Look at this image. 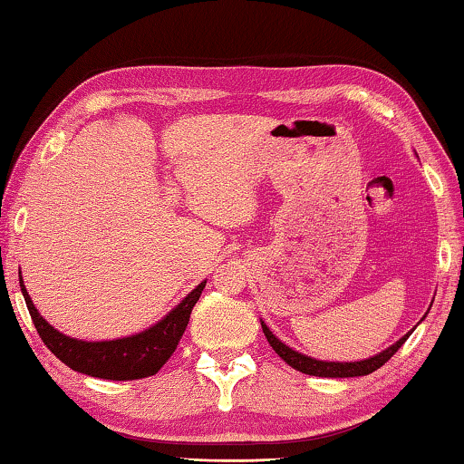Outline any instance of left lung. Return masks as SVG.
Instances as JSON below:
<instances>
[{
  "instance_id": "left-lung-1",
  "label": "left lung",
  "mask_w": 464,
  "mask_h": 464,
  "mask_svg": "<svg viewBox=\"0 0 464 464\" xmlns=\"http://www.w3.org/2000/svg\"><path fill=\"white\" fill-rule=\"evenodd\" d=\"M262 330L266 334L270 347L276 351V355L283 359L285 363H289L293 370H297L301 373H310V376H318V378H355V376H367V373L376 372L378 367L384 365L388 359H391L396 351H399L404 341H407L409 334H404L399 343H394L391 349L382 351L380 355L363 359V362H353V363H334V362H318V359L305 357L301 353L293 351L283 344L278 338L270 333L268 326L262 322Z\"/></svg>"
}]
</instances>
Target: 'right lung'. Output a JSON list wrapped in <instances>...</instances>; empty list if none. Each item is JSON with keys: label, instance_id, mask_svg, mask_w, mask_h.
<instances>
[{"label": "right lung", "instance_id": "add662e5", "mask_svg": "<svg viewBox=\"0 0 464 464\" xmlns=\"http://www.w3.org/2000/svg\"><path fill=\"white\" fill-rule=\"evenodd\" d=\"M204 285L206 281L198 285L165 320H160L159 324L144 330V333L117 338V341L86 343L63 336L53 326H49L36 312L20 276V289L24 295L28 314H31L36 333L47 344V349L73 372L102 380H140L154 376L178 349L179 338L189 322V314L200 299Z\"/></svg>", "mask_w": 464, "mask_h": 464}]
</instances>
